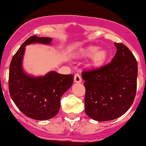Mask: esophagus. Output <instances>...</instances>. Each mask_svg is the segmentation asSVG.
I'll return each mask as SVG.
<instances>
[{
    "instance_id": "1",
    "label": "esophagus",
    "mask_w": 146,
    "mask_h": 146,
    "mask_svg": "<svg viewBox=\"0 0 146 146\" xmlns=\"http://www.w3.org/2000/svg\"><path fill=\"white\" fill-rule=\"evenodd\" d=\"M74 82H81L82 78L78 73H76L74 76Z\"/></svg>"
}]
</instances>
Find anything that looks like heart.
<instances>
[{
	"mask_svg": "<svg viewBox=\"0 0 146 146\" xmlns=\"http://www.w3.org/2000/svg\"><path fill=\"white\" fill-rule=\"evenodd\" d=\"M81 56L90 57V65L94 68H100L107 58V52L104 49H99L96 46H88L80 50Z\"/></svg>",
	"mask_w": 146,
	"mask_h": 146,
	"instance_id": "b5f03b06",
	"label": "heart"
}]
</instances>
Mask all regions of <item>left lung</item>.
Here are the masks:
<instances>
[{
  "label": "left lung",
  "mask_w": 146,
  "mask_h": 146,
  "mask_svg": "<svg viewBox=\"0 0 146 146\" xmlns=\"http://www.w3.org/2000/svg\"><path fill=\"white\" fill-rule=\"evenodd\" d=\"M117 53L110 64L83 70L85 111L98 121L115 119L130 108L136 94L138 64L133 53L122 43H114Z\"/></svg>",
  "instance_id": "1"
}]
</instances>
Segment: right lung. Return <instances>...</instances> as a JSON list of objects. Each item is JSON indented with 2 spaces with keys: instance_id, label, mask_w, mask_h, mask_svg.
Returning <instances> with one entry per match:
<instances>
[{
  "instance_id": "add662e5",
  "label": "right lung",
  "mask_w": 146,
  "mask_h": 146,
  "mask_svg": "<svg viewBox=\"0 0 146 146\" xmlns=\"http://www.w3.org/2000/svg\"><path fill=\"white\" fill-rule=\"evenodd\" d=\"M51 40L49 37L30 36L13 56L10 65V97L25 115L35 120H46L55 117L60 110L61 96L73 82V75L51 71L43 77L35 78L23 71L22 61L25 46L32 43L49 44Z\"/></svg>"
}]
</instances>
